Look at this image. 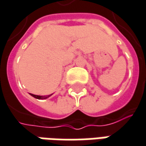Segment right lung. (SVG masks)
<instances>
[{"mask_svg": "<svg viewBox=\"0 0 146 146\" xmlns=\"http://www.w3.org/2000/svg\"><path fill=\"white\" fill-rule=\"evenodd\" d=\"M31 96H33L34 98H38V99H45V98H48L49 96H51V95H49V96H40V95H35V94H30Z\"/></svg>", "mask_w": 146, "mask_h": 146, "instance_id": "right-lung-1", "label": "right lung"}]
</instances>
